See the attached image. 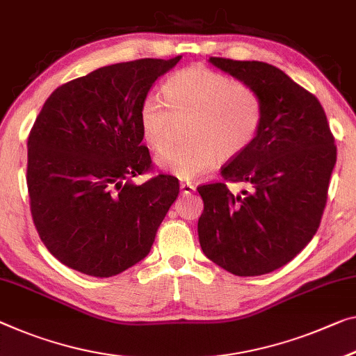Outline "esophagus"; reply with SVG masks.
<instances>
[{
    "label": "esophagus",
    "mask_w": 356,
    "mask_h": 356,
    "mask_svg": "<svg viewBox=\"0 0 356 356\" xmlns=\"http://www.w3.org/2000/svg\"><path fill=\"white\" fill-rule=\"evenodd\" d=\"M179 189H181V194H193L195 191V186L191 183H181L179 184Z\"/></svg>",
    "instance_id": "obj_1"
}]
</instances>
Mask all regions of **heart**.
Segmentation results:
<instances>
[{"instance_id": "obj_1", "label": "heart", "mask_w": 356, "mask_h": 356, "mask_svg": "<svg viewBox=\"0 0 356 356\" xmlns=\"http://www.w3.org/2000/svg\"><path fill=\"white\" fill-rule=\"evenodd\" d=\"M167 103L146 95L138 109V127L154 151L165 146L175 122L188 119L183 146L157 156V165L184 181L210 172L216 159H234L247 151L262 122V103L250 86L229 74L193 65L163 84Z\"/></svg>"}]
</instances>
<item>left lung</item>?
<instances>
[{
  "mask_svg": "<svg viewBox=\"0 0 356 356\" xmlns=\"http://www.w3.org/2000/svg\"><path fill=\"white\" fill-rule=\"evenodd\" d=\"M209 62L259 95L262 122L248 149L221 168L224 179L248 183L251 193L234 195L224 183L197 188L204 200L199 242L234 275H264L300 253L318 229L334 138L316 97L282 70L256 60Z\"/></svg>",
  "mask_w": 356,
  "mask_h": 356,
  "instance_id": "8db88e82",
  "label": "left lung"
}]
</instances>
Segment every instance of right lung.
<instances>
[{"label":"right lung","mask_w":356,"mask_h":356,"mask_svg":"<svg viewBox=\"0 0 356 356\" xmlns=\"http://www.w3.org/2000/svg\"><path fill=\"white\" fill-rule=\"evenodd\" d=\"M181 56L98 68L60 86L29 136L31 216L54 258L90 277L118 275L145 259L179 186L151 168L138 109Z\"/></svg>","instance_id":"add662e5"}]
</instances>
